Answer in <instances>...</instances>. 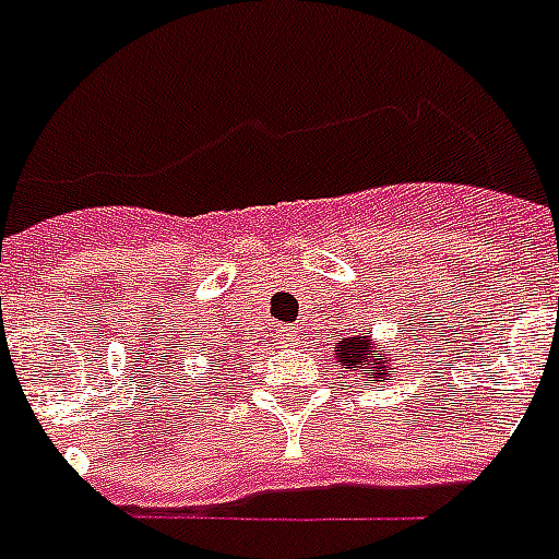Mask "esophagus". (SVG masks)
<instances>
[{"label": "esophagus", "mask_w": 559, "mask_h": 559, "mask_svg": "<svg viewBox=\"0 0 559 559\" xmlns=\"http://www.w3.org/2000/svg\"><path fill=\"white\" fill-rule=\"evenodd\" d=\"M281 335H284V337H289V341H293V337H295V326H281Z\"/></svg>", "instance_id": "esophagus-1"}]
</instances>
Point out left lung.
<instances>
[{
	"label": "left lung",
	"instance_id": "1",
	"mask_svg": "<svg viewBox=\"0 0 559 559\" xmlns=\"http://www.w3.org/2000/svg\"><path fill=\"white\" fill-rule=\"evenodd\" d=\"M335 360L346 372H358L360 378H374V381H389V364L382 367L383 346H374L372 337H346L341 346H335Z\"/></svg>",
	"mask_w": 559,
	"mask_h": 559
}]
</instances>
